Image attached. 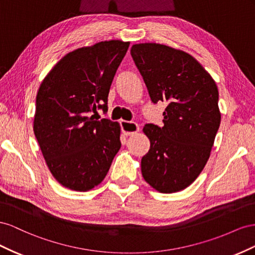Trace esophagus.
Here are the masks:
<instances>
[{"label": "esophagus", "instance_id": "obj_1", "mask_svg": "<svg viewBox=\"0 0 255 255\" xmlns=\"http://www.w3.org/2000/svg\"><path fill=\"white\" fill-rule=\"evenodd\" d=\"M121 127H122V131L125 135H133L139 131V126L137 124L134 122H127V121H121Z\"/></svg>", "mask_w": 255, "mask_h": 255}]
</instances>
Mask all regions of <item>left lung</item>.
Masks as SVG:
<instances>
[{"label": "left lung", "instance_id": "left-lung-1", "mask_svg": "<svg viewBox=\"0 0 255 255\" xmlns=\"http://www.w3.org/2000/svg\"><path fill=\"white\" fill-rule=\"evenodd\" d=\"M131 56L154 104L164 101L163 127L146 124L150 148L142 175L157 191L190 186L204 169L221 122L214 79L193 56L154 42L136 43Z\"/></svg>", "mask_w": 255, "mask_h": 255}]
</instances>
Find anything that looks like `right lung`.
I'll return each mask as SVG.
<instances>
[{
  "instance_id": "1",
  "label": "right lung",
  "mask_w": 255,
  "mask_h": 255,
  "mask_svg": "<svg viewBox=\"0 0 255 255\" xmlns=\"http://www.w3.org/2000/svg\"><path fill=\"white\" fill-rule=\"evenodd\" d=\"M129 41H100L57 62L36 96L34 133L50 172L75 191L99 185L122 144L118 122L99 120Z\"/></svg>"
}]
</instances>
